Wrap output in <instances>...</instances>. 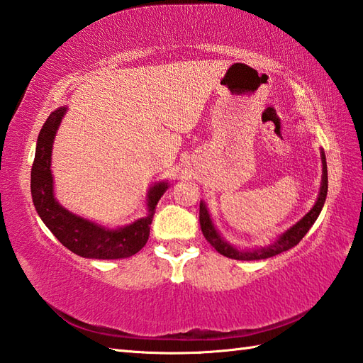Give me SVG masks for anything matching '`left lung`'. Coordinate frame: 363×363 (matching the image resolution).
I'll return each instance as SVG.
<instances>
[{"label":"left lung","instance_id":"left-lung-1","mask_svg":"<svg viewBox=\"0 0 363 363\" xmlns=\"http://www.w3.org/2000/svg\"><path fill=\"white\" fill-rule=\"evenodd\" d=\"M321 154V164H323V175H321V186H320V192L317 197L315 205L312 206L311 211L306 214L303 219L298 220L295 225H292L291 228L286 230L283 235H279L273 242H270L269 245L265 247H259V248H252V250H240L233 247L231 244H228L225 240L220 233L216 230L211 216H209L208 208L205 205L203 200H200V228H202V233L205 239L211 244L217 252L220 255L231 257V259H238V261H257V259H267V257L277 256L283 252H287L292 247H295L300 240L306 236V233L309 231V228L313 225V222L317 220V217L321 213V208L325 205L326 200V194H328V166H326V157L323 149L320 150Z\"/></svg>","mask_w":363,"mask_h":363}]
</instances>
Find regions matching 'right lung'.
<instances>
[{
    "instance_id": "add662e5",
    "label": "right lung",
    "mask_w": 363,
    "mask_h": 363,
    "mask_svg": "<svg viewBox=\"0 0 363 363\" xmlns=\"http://www.w3.org/2000/svg\"><path fill=\"white\" fill-rule=\"evenodd\" d=\"M67 110V107L54 110L38 133L35 158L30 169L32 202L40 219L72 253L91 259H121V257L133 256L147 242L157 203L169 188V183L160 182L150 186L146 199V217L115 230L84 219L63 208L54 196L51 155L55 133Z\"/></svg>"
}]
</instances>
